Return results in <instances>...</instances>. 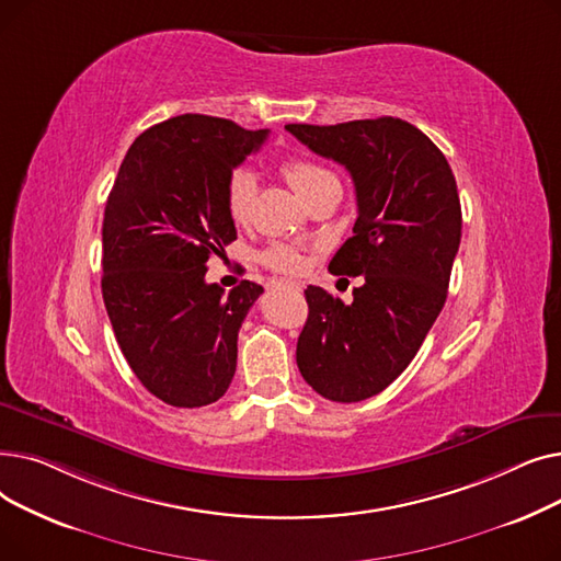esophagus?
<instances>
[{
  "instance_id": "obj_1",
  "label": "esophagus",
  "mask_w": 561,
  "mask_h": 561,
  "mask_svg": "<svg viewBox=\"0 0 561 561\" xmlns=\"http://www.w3.org/2000/svg\"><path fill=\"white\" fill-rule=\"evenodd\" d=\"M282 284H286L288 288H296V290H300V286H298L296 282H282Z\"/></svg>"
}]
</instances>
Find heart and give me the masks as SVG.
<instances>
[{"label":"heart","mask_w":561,"mask_h":561,"mask_svg":"<svg viewBox=\"0 0 561 561\" xmlns=\"http://www.w3.org/2000/svg\"><path fill=\"white\" fill-rule=\"evenodd\" d=\"M282 174L286 176V182L293 186L305 202L316 195L320 188H325L330 184H339L334 172L328 168H322L320 163L302 157H293L282 163ZM256 193V182L252 172L248 170H233L227 176L225 184V206L229 218L241 225L250 218L252 214V202ZM261 261L268 265V268L277 273H298L302 268V254L290 248V245H271L268 250L261 252Z\"/></svg>","instance_id":"b5f03b06"}]
</instances>
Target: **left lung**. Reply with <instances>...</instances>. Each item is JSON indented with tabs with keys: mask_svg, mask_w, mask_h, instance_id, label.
Returning a JSON list of instances; mask_svg holds the SVG:
<instances>
[{
	"mask_svg": "<svg viewBox=\"0 0 561 561\" xmlns=\"http://www.w3.org/2000/svg\"><path fill=\"white\" fill-rule=\"evenodd\" d=\"M286 131L345 165L355 182L357 222L330 271L364 284L350 305L307 286L309 318L296 359L316 393L359 402L411 364L446 305L461 241L457 182L444 152L400 117Z\"/></svg>",
	"mask_w": 561,
	"mask_h": 561,
	"instance_id": "left-lung-1",
	"label": "left lung"
}]
</instances>
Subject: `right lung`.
<instances>
[{
    "label": "right lung",
    "mask_w": 561,
    "mask_h": 561,
    "mask_svg": "<svg viewBox=\"0 0 561 561\" xmlns=\"http://www.w3.org/2000/svg\"><path fill=\"white\" fill-rule=\"evenodd\" d=\"M268 129L186 113L142 131L108 193L102 296L117 345L140 385L195 409L225 396L239 330L263 288L206 284V261L236 241L225 184Z\"/></svg>",
    "instance_id": "right-lung-1"
}]
</instances>
